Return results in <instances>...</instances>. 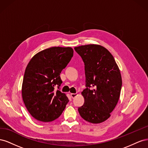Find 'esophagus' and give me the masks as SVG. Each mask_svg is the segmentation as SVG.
<instances>
[{"label":"esophagus","instance_id":"34e87169","mask_svg":"<svg viewBox=\"0 0 148 148\" xmlns=\"http://www.w3.org/2000/svg\"><path fill=\"white\" fill-rule=\"evenodd\" d=\"M70 95H71V97L73 98V99H74V98L77 96L78 95H77V93H71L70 94Z\"/></svg>","mask_w":148,"mask_h":148}]
</instances>
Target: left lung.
<instances>
[{
	"instance_id": "8db88e82",
	"label": "left lung",
	"mask_w": 148,
	"mask_h": 148,
	"mask_svg": "<svg viewBox=\"0 0 148 148\" xmlns=\"http://www.w3.org/2000/svg\"><path fill=\"white\" fill-rule=\"evenodd\" d=\"M84 63L86 89L82 92L84 104L78 108L81 117L88 122L100 123L110 117L119 101L122 77L114 57L97 44L75 47ZM93 87V90L88 88Z\"/></svg>"
}]
</instances>
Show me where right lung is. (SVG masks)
<instances>
[{
	"label": "right lung",
	"mask_w": 148,
	"mask_h": 148,
	"mask_svg": "<svg viewBox=\"0 0 148 148\" xmlns=\"http://www.w3.org/2000/svg\"><path fill=\"white\" fill-rule=\"evenodd\" d=\"M73 56L70 47H52L35 54L28 64L22 83L24 104L35 119L49 122L57 119L69 102L65 93L54 90L62 83L60 74Z\"/></svg>",
	"instance_id": "1"
}]
</instances>
